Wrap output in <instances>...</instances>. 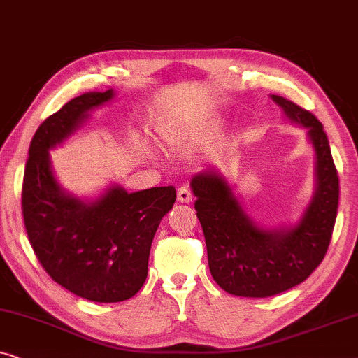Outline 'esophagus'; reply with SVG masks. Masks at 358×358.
Listing matches in <instances>:
<instances>
[{
    "label": "esophagus",
    "instance_id": "1",
    "mask_svg": "<svg viewBox=\"0 0 358 358\" xmlns=\"http://www.w3.org/2000/svg\"><path fill=\"white\" fill-rule=\"evenodd\" d=\"M192 192H190V189L187 187V185H182V187H179V190H178V200L179 202H182V203H189V202H192Z\"/></svg>",
    "mask_w": 358,
    "mask_h": 358
}]
</instances>
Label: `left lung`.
<instances>
[{
    "mask_svg": "<svg viewBox=\"0 0 358 358\" xmlns=\"http://www.w3.org/2000/svg\"><path fill=\"white\" fill-rule=\"evenodd\" d=\"M285 115L308 129L316 151V192L295 227L264 229L244 213L223 176H194L195 210L207 244L213 280L236 296L266 298L305 282L329 248L339 205V176L321 122L282 96H272Z\"/></svg>",
    "mask_w": 358,
    "mask_h": 358,
    "instance_id": "obj_1",
    "label": "left lung"
}]
</instances>
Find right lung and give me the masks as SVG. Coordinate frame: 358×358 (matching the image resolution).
I'll use <instances>...</instances> for the list:
<instances>
[{"label": "right lung", "mask_w": 358, "mask_h": 358, "mask_svg": "<svg viewBox=\"0 0 358 358\" xmlns=\"http://www.w3.org/2000/svg\"><path fill=\"white\" fill-rule=\"evenodd\" d=\"M112 97V90L86 92L47 117L29 146L22 182L24 224L41 266L58 285L97 303L138 293L156 229L176 202L173 185L134 194L114 185L90 203L58 185L48 150L80 129L87 110Z\"/></svg>", "instance_id": "1"}]
</instances>
